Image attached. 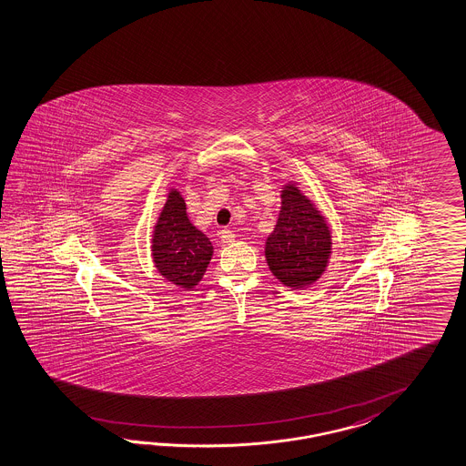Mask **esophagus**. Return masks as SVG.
<instances>
[{"instance_id": "obj_1", "label": "esophagus", "mask_w": 466, "mask_h": 466, "mask_svg": "<svg viewBox=\"0 0 466 466\" xmlns=\"http://www.w3.org/2000/svg\"><path fill=\"white\" fill-rule=\"evenodd\" d=\"M220 239H222L224 244H230V242H234V239H236V234L230 228H222L220 230Z\"/></svg>"}]
</instances>
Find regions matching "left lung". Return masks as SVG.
I'll list each match as a JSON object with an SVG mask.
<instances>
[{
  "label": "left lung",
  "instance_id": "left-lung-1",
  "mask_svg": "<svg viewBox=\"0 0 466 466\" xmlns=\"http://www.w3.org/2000/svg\"><path fill=\"white\" fill-rule=\"evenodd\" d=\"M330 244L324 217L295 185L285 187L277 226L266 240L271 273L287 287L312 285L326 271Z\"/></svg>",
  "mask_w": 466,
  "mask_h": 466
}]
</instances>
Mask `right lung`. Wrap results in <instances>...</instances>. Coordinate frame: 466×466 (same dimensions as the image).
Returning a JSON list of instances; mask_svg holds the SVG:
<instances>
[{
	"instance_id": "1",
	"label": "right lung",
	"mask_w": 466,
	"mask_h": 466,
	"mask_svg": "<svg viewBox=\"0 0 466 466\" xmlns=\"http://www.w3.org/2000/svg\"><path fill=\"white\" fill-rule=\"evenodd\" d=\"M212 254V242L189 222L185 200L173 189L164 203L152 239V258L157 271L181 289H193Z\"/></svg>"
}]
</instances>
